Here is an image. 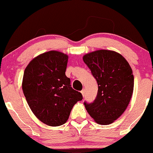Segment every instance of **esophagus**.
Listing matches in <instances>:
<instances>
[{"instance_id":"obj_1","label":"esophagus","mask_w":153,"mask_h":153,"mask_svg":"<svg viewBox=\"0 0 153 153\" xmlns=\"http://www.w3.org/2000/svg\"><path fill=\"white\" fill-rule=\"evenodd\" d=\"M85 89H82V90H81V93H82V96L84 97L85 96Z\"/></svg>"}]
</instances>
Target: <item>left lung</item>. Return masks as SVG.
Segmentation results:
<instances>
[{"instance_id": "8db88e82", "label": "left lung", "mask_w": 153, "mask_h": 153, "mask_svg": "<svg viewBox=\"0 0 153 153\" xmlns=\"http://www.w3.org/2000/svg\"><path fill=\"white\" fill-rule=\"evenodd\" d=\"M98 85L93 102H84L87 111L99 124L113 123L128 107L133 92L132 69L121 54L98 50L83 56Z\"/></svg>"}]
</instances>
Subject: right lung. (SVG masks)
I'll return each instance as SVG.
<instances>
[{"mask_svg": "<svg viewBox=\"0 0 153 153\" xmlns=\"http://www.w3.org/2000/svg\"><path fill=\"white\" fill-rule=\"evenodd\" d=\"M67 55L46 52L31 61L25 68L22 90L28 105L42 122L59 126L66 122L73 107L82 100L65 75Z\"/></svg>", "mask_w": 153, "mask_h": 153, "instance_id": "add662e5", "label": "right lung"}]
</instances>
